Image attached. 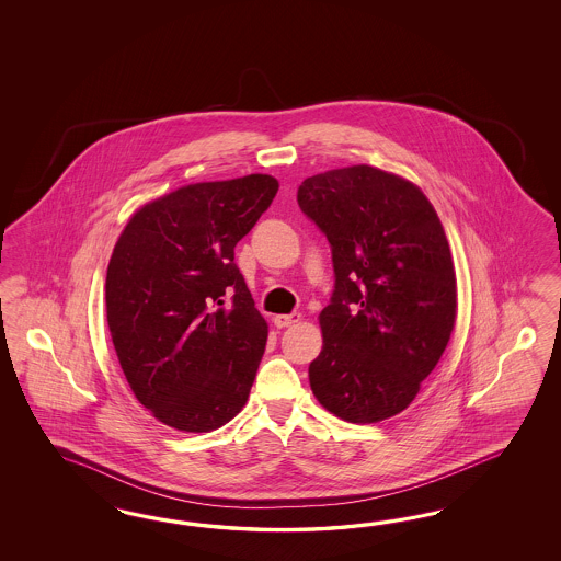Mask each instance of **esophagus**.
I'll return each mask as SVG.
<instances>
[{
	"instance_id": "obj_1",
	"label": "esophagus",
	"mask_w": 561,
	"mask_h": 561,
	"mask_svg": "<svg viewBox=\"0 0 561 561\" xmlns=\"http://www.w3.org/2000/svg\"><path fill=\"white\" fill-rule=\"evenodd\" d=\"M300 312H289V314H275L273 323L275 327H289V324L298 323L300 321Z\"/></svg>"
}]
</instances>
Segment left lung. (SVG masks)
Here are the masks:
<instances>
[{
	"label": "left lung",
	"instance_id": "obj_1",
	"mask_svg": "<svg viewBox=\"0 0 561 561\" xmlns=\"http://www.w3.org/2000/svg\"><path fill=\"white\" fill-rule=\"evenodd\" d=\"M298 205L329 240L335 272L310 389L345 422H382L409 408L455 327L440 218L422 188L368 164L308 176Z\"/></svg>",
	"mask_w": 561,
	"mask_h": 561
}]
</instances>
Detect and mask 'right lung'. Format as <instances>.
I'll return each instance as SVG.
<instances>
[{
    "label": "right lung",
    "instance_id": "right-lung-1",
    "mask_svg": "<svg viewBox=\"0 0 561 561\" xmlns=\"http://www.w3.org/2000/svg\"><path fill=\"white\" fill-rule=\"evenodd\" d=\"M270 174L176 188L144 205L106 270V321L137 401L181 432H211L244 408L267 323L234 247L272 205Z\"/></svg>",
    "mask_w": 561,
    "mask_h": 561
}]
</instances>
